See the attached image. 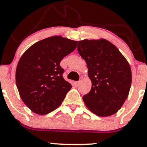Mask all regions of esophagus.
Wrapping results in <instances>:
<instances>
[{"label": "esophagus", "mask_w": 147, "mask_h": 147, "mask_svg": "<svg viewBox=\"0 0 147 147\" xmlns=\"http://www.w3.org/2000/svg\"><path fill=\"white\" fill-rule=\"evenodd\" d=\"M79 83H80L79 82H74V85H75L76 87H77L79 85Z\"/></svg>", "instance_id": "34e87169"}]
</instances>
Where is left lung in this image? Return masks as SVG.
I'll return each instance as SVG.
<instances>
[{
	"label": "left lung",
	"instance_id": "left-lung-1",
	"mask_svg": "<svg viewBox=\"0 0 147 147\" xmlns=\"http://www.w3.org/2000/svg\"><path fill=\"white\" fill-rule=\"evenodd\" d=\"M77 50L87 64L91 90L83 97L91 112L101 117L112 115L129 95L132 75L129 63L112 43L101 38L79 41Z\"/></svg>",
	"mask_w": 147,
	"mask_h": 147
}]
</instances>
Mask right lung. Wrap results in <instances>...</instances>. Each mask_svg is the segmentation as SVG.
Here are the masks:
<instances>
[{
	"mask_svg": "<svg viewBox=\"0 0 147 147\" xmlns=\"http://www.w3.org/2000/svg\"><path fill=\"white\" fill-rule=\"evenodd\" d=\"M77 41L54 36L30 47L16 70V84L24 104L34 113L45 115L61 104L72 86L63 77V57L73 52Z\"/></svg>",
	"mask_w": 147,
	"mask_h": 147,
	"instance_id": "right-lung-1",
	"label": "right lung"
}]
</instances>
